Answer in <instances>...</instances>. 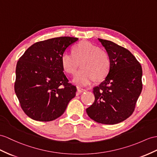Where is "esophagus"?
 I'll return each instance as SVG.
<instances>
[{
    "mask_svg": "<svg viewBox=\"0 0 157 157\" xmlns=\"http://www.w3.org/2000/svg\"><path fill=\"white\" fill-rule=\"evenodd\" d=\"M77 91L79 94H81L83 93V92L86 91V90L85 89H82V88H81V87H77Z\"/></svg>",
    "mask_w": 157,
    "mask_h": 157,
    "instance_id": "obj_1",
    "label": "esophagus"
}]
</instances>
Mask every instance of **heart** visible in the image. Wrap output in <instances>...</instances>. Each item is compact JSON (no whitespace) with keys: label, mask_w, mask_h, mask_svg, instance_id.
<instances>
[{"label":"heart","mask_w":157,"mask_h":157,"mask_svg":"<svg viewBox=\"0 0 157 157\" xmlns=\"http://www.w3.org/2000/svg\"><path fill=\"white\" fill-rule=\"evenodd\" d=\"M82 70L72 79V82L78 86H86L96 78L100 81L108 75L111 66L108 52L98 46L88 41H82L75 46L73 53L64 52L61 63L64 71L74 75L79 63Z\"/></svg>","instance_id":"1"}]
</instances>
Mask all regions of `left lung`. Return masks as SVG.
Instances as JSON below:
<instances>
[{
	"label": "left lung",
	"instance_id": "8db88e82",
	"mask_svg": "<svg viewBox=\"0 0 157 157\" xmlns=\"http://www.w3.org/2000/svg\"><path fill=\"white\" fill-rule=\"evenodd\" d=\"M110 56L108 75L93 89L95 100L86 113L98 123L114 124L132 114L143 89V71L132 53L112 41L98 39Z\"/></svg>",
	"mask_w": 157,
	"mask_h": 157
}]
</instances>
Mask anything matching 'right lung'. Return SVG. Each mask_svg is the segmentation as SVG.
Listing matches in <instances>:
<instances>
[{
	"label": "right lung",
	"instance_id": "obj_1",
	"mask_svg": "<svg viewBox=\"0 0 157 157\" xmlns=\"http://www.w3.org/2000/svg\"><path fill=\"white\" fill-rule=\"evenodd\" d=\"M78 40L61 36L38 42L19 59L14 91L22 109L32 119L55 120L75 97L76 88L68 83L61 57Z\"/></svg>",
	"mask_w": 157,
	"mask_h": 157
}]
</instances>
